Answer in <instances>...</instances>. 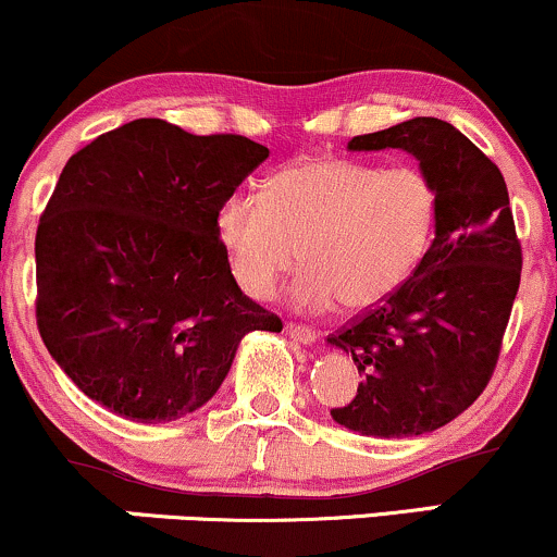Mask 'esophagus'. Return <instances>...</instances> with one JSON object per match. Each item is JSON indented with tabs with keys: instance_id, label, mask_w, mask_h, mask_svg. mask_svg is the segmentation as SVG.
I'll use <instances>...</instances> for the list:
<instances>
[{
	"instance_id": "1",
	"label": "esophagus",
	"mask_w": 557,
	"mask_h": 557,
	"mask_svg": "<svg viewBox=\"0 0 557 557\" xmlns=\"http://www.w3.org/2000/svg\"><path fill=\"white\" fill-rule=\"evenodd\" d=\"M285 332L298 343H314L317 341V330L309 327V324H298V322H287Z\"/></svg>"
}]
</instances>
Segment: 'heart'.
Listing matches in <instances>:
<instances>
[{
    "mask_svg": "<svg viewBox=\"0 0 557 557\" xmlns=\"http://www.w3.org/2000/svg\"><path fill=\"white\" fill-rule=\"evenodd\" d=\"M440 194L424 170L345 157L298 159L264 183V198L230 194L214 230L248 296H272L300 261L293 296L309 309L380 306L417 272L437 233Z\"/></svg>",
    "mask_w": 557,
    "mask_h": 557,
    "instance_id": "b5f03b06",
    "label": "heart"
}]
</instances>
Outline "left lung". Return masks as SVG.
I'll list each match as a JSON object with an SVG mask.
<instances>
[{
    "mask_svg": "<svg viewBox=\"0 0 557 557\" xmlns=\"http://www.w3.org/2000/svg\"><path fill=\"white\" fill-rule=\"evenodd\" d=\"M348 149H406L440 194L437 233L417 272L327 341L361 382L332 419L369 437L440 430L490 385L521 283V240L497 164L461 131L413 117L350 138Z\"/></svg>",
    "mask_w": 557,
    "mask_h": 557,
    "instance_id": "obj_1",
    "label": "left lung"
}]
</instances>
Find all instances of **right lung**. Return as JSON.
<instances>
[{
	"label": "right lung",
	"mask_w": 557,
	"mask_h": 557,
	"mask_svg": "<svg viewBox=\"0 0 557 557\" xmlns=\"http://www.w3.org/2000/svg\"><path fill=\"white\" fill-rule=\"evenodd\" d=\"M267 157L246 136L140 117L67 159L36 230V324L81 393L131 421L181 419L220 389L246 332L283 330L214 230Z\"/></svg>",
	"instance_id": "right-lung-1"
}]
</instances>
